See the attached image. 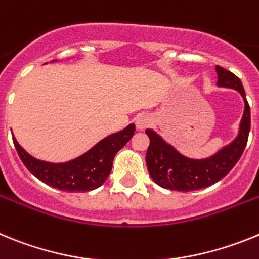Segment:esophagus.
I'll list each match as a JSON object with an SVG mask.
<instances>
[{"label": "esophagus", "mask_w": 259, "mask_h": 259, "mask_svg": "<svg viewBox=\"0 0 259 259\" xmlns=\"http://www.w3.org/2000/svg\"><path fill=\"white\" fill-rule=\"evenodd\" d=\"M152 123V118L147 114H139L136 118V126L138 130H145Z\"/></svg>", "instance_id": "obj_1"}]
</instances>
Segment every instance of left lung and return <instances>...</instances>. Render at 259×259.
<instances>
[{"label":"left lung","mask_w":259,"mask_h":259,"mask_svg":"<svg viewBox=\"0 0 259 259\" xmlns=\"http://www.w3.org/2000/svg\"><path fill=\"white\" fill-rule=\"evenodd\" d=\"M215 69L218 73V86L236 90L244 99V114L237 137L212 156L206 159H190L180 154L156 132L152 129L146 130V134L150 138L146 164L151 179L161 188L192 192L211 186L228 175L244 152L250 132V107L245 96V90L240 78L235 74L220 66Z\"/></svg>","instance_id":"left-lung-1"}]
</instances>
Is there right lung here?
Instances as JSON below:
<instances>
[{
	"label": "right lung",
	"mask_w": 259,
	"mask_h": 259,
	"mask_svg": "<svg viewBox=\"0 0 259 259\" xmlns=\"http://www.w3.org/2000/svg\"><path fill=\"white\" fill-rule=\"evenodd\" d=\"M136 132L130 123L96 143L89 151L65 163L39 160L22 147L13 136L17 152L26 168L47 185L65 192H90L102 186L112 170L114 155L129 142Z\"/></svg>",
	"instance_id": "1"
}]
</instances>
